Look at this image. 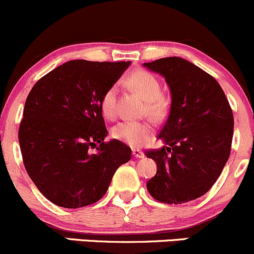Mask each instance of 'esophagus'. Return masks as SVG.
<instances>
[{"label":"esophagus","instance_id":"esophagus-1","mask_svg":"<svg viewBox=\"0 0 254 254\" xmlns=\"http://www.w3.org/2000/svg\"><path fill=\"white\" fill-rule=\"evenodd\" d=\"M132 154H133V156H134V158H137V159L144 158V153H143L142 150H139V149H133Z\"/></svg>","mask_w":254,"mask_h":254}]
</instances>
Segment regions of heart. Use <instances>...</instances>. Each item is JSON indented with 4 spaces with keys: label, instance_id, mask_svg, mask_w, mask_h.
I'll return each instance as SVG.
<instances>
[{
    "label": "heart",
    "instance_id": "1",
    "mask_svg": "<svg viewBox=\"0 0 254 254\" xmlns=\"http://www.w3.org/2000/svg\"><path fill=\"white\" fill-rule=\"evenodd\" d=\"M130 87L140 94L145 101H148V112L154 117H159L163 114L164 103L160 98L161 88L159 80L151 73L146 70H137L129 78ZM119 88L111 85L106 89L101 96L100 109L106 119L112 120L116 116V103ZM112 134L116 139L126 143L130 146L143 145L153 134V128L143 121H125L115 126Z\"/></svg>",
    "mask_w": 254,
    "mask_h": 254
}]
</instances>
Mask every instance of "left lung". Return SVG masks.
Wrapping results in <instances>:
<instances>
[{"label": "left lung", "mask_w": 254, "mask_h": 254, "mask_svg": "<svg viewBox=\"0 0 254 254\" xmlns=\"http://www.w3.org/2000/svg\"><path fill=\"white\" fill-rule=\"evenodd\" d=\"M143 66L163 75L171 93L169 116L158 135L164 146L145 151L158 169L146 188L161 203L190 202L213 187L229 159L231 108L219 83L187 60L165 57Z\"/></svg>", "instance_id": "obj_1"}]
</instances>
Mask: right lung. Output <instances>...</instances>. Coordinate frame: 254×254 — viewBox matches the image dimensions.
<instances>
[{
	"label": "right lung",
	"instance_id": "right-lung-1",
	"mask_svg": "<svg viewBox=\"0 0 254 254\" xmlns=\"http://www.w3.org/2000/svg\"><path fill=\"white\" fill-rule=\"evenodd\" d=\"M128 62L73 60L35 83L25 101L19 145L25 170L54 204L82 208L103 198L130 148L106 143L101 96ZM95 148V152H91Z\"/></svg>",
	"mask_w": 254,
	"mask_h": 254
}]
</instances>
